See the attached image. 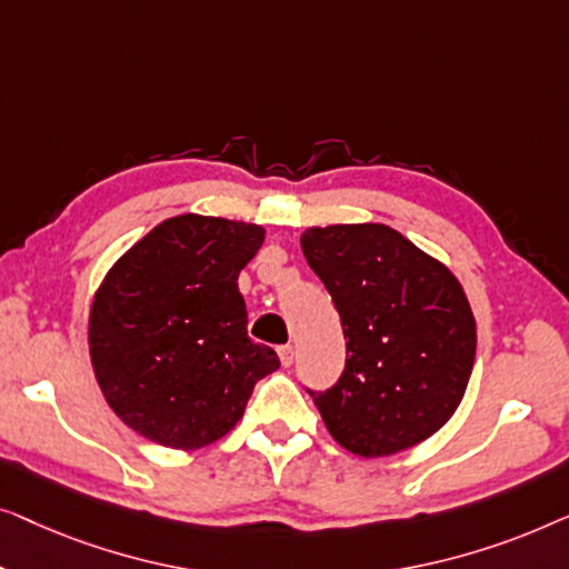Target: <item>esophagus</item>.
I'll list each match as a JSON object with an SVG mask.
<instances>
[{
    "label": "esophagus",
    "mask_w": 569,
    "mask_h": 569,
    "mask_svg": "<svg viewBox=\"0 0 569 569\" xmlns=\"http://www.w3.org/2000/svg\"><path fill=\"white\" fill-rule=\"evenodd\" d=\"M278 358H281V363L288 368L293 363V348L291 346H281L278 348Z\"/></svg>",
    "instance_id": "1"
}]
</instances>
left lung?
<instances>
[{"mask_svg": "<svg viewBox=\"0 0 569 569\" xmlns=\"http://www.w3.org/2000/svg\"><path fill=\"white\" fill-rule=\"evenodd\" d=\"M301 252L348 346L340 381L309 391L330 436L363 459L428 441L453 418L475 366L477 325L459 278L387 223L309 227Z\"/></svg>", "mask_w": 569, "mask_h": 569, "instance_id": "left-lung-1", "label": "left lung"}]
</instances>
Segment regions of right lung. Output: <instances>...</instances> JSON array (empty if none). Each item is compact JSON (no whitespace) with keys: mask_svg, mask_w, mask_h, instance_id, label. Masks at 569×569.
Wrapping results in <instances>:
<instances>
[{"mask_svg":"<svg viewBox=\"0 0 569 569\" xmlns=\"http://www.w3.org/2000/svg\"><path fill=\"white\" fill-rule=\"evenodd\" d=\"M266 242L260 223L182 213L157 223L92 296L87 346L118 418L159 446L193 451L242 420L276 350L247 338L239 273Z\"/></svg>","mask_w":569,"mask_h":569,"instance_id":"obj_1","label":"right lung"}]
</instances>
